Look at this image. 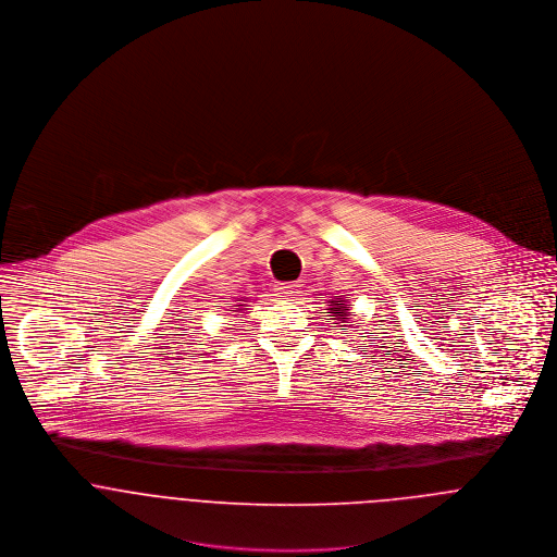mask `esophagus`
<instances>
[{"label": "esophagus", "mask_w": 557, "mask_h": 557, "mask_svg": "<svg viewBox=\"0 0 557 557\" xmlns=\"http://www.w3.org/2000/svg\"><path fill=\"white\" fill-rule=\"evenodd\" d=\"M298 292H300V285H296V283H278L276 285V294L281 298H294Z\"/></svg>", "instance_id": "esophagus-1"}]
</instances>
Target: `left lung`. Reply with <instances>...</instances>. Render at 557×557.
<instances>
[{
    "mask_svg": "<svg viewBox=\"0 0 557 557\" xmlns=\"http://www.w3.org/2000/svg\"><path fill=\"white\" fill-rule=\"evenodd\" d=\"M332 315L330 318L336 319V323H341V330H347L345 325L347 323H351V318L347 315V311H349V305H345V300L343 298H334L332 302H330V309H327ZM336 327V325H334Z\"/></svg>",
    "mask_w": 557,
    "mask_h": 557,
    "instance_id": "8db88e82",
    "label": "left lung"
}]
</instances>
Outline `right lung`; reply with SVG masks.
I'll list each match as a JSON object with an SVG mask.
<instances>
[{
    "instance_id": "add662e5",
    "label": "right lung",
    "mask_w": 557,
    "mask_h": 557,
    "mask_svg": "<svg viewBox=\"0 0 557 557\" xmlns=\"http://www.w3.org/2000/svg\"><path fill=\"white\" fill-rule=\"evenodd\" d=\"M238 307H244V305H238Z\"/></svg>"
}]
</instances>
